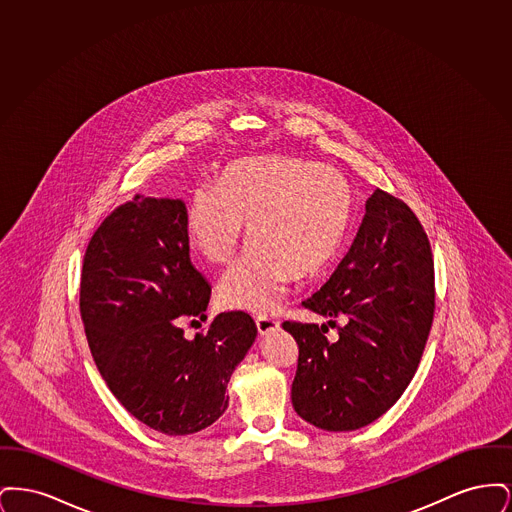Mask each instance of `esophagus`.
Instances as JSON below:
<instances>
[{"instance_id": "1", "label": "esophagus", "mask_w": 512, "mask_h": 512, "mask_svg": "<svg viewBox=\"0 0 512 512\" xmlns=\"http://www.w3.org/2000/svg\"><path fill=\"white\" fill-rule=\"evenodd\" d=\"M255 324H257V330H259L261 336H267L270 332H276L280 328V322L274 320V318L267 317V315L255 318Z\"/></svg>"}]
</instances>
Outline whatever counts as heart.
<instances>
[{
	"mask_svg": "<svg viewBox=\"0 0 512 512\" xmlns=\"http://www.w3.org/2000/svg\"><path fill=\"white\" fill-rule=\"evenodd\" d=\"M353 219V190L330 167L293 155L244 159L220 184L195 186L188 236L201 257L228 265L247 224L251 245L219 284L232 309L270 313L293 276L315 278L341 251Z\"/></svg>",
	"mask_w": 512,
	"mask_h": 512,
	"instance_id": "1",
	"label": "heart"
}]
</instances>
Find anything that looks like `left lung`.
<instances>
[{"instance_id":"8db88e82","label":"left lung","mask_w":512,"mask_h":512,"mask_svg":"<svg viewBox=\"0 0 512 512\" xmlns=\"http://www.w3.org/2000/svg\"><path fill=\"white\" fill-rule=\"evenodd\" d=\"M303 307L339 338L326 324H282L299 347L295 413L328 432L374 422L413 380L436 309L432 249L411 207L374 190L349 253Z\"/></svg>"}]
</instances>
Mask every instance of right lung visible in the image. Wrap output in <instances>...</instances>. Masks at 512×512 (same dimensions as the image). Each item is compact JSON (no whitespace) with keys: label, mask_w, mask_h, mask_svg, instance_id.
<instances>
[{"label":"right lung","mask_w":512,"mask_h":512,"mask_svg":"<svg viewBox=\"0 0 512 512\" xmlns=\"http://www.w3.org/2000/svg\"><path fill=\"white\" fill-rule=\"evenodd\" d=\"M209 297L182 199L134 195L94 232L80 274L92 357L122 407L167 436L195 434L226 411L230 376L257 336L253 318L228 311L186 340L182 322L207 318Z\"/></svg>","instance_id":"add662e5"}]
</instances>
